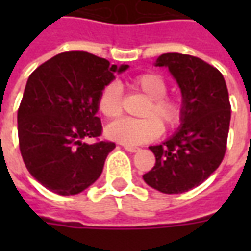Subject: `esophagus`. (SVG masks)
Segmentation results:
<instances>
[{"mask_svg": "<svg viewBox=\"0 0 251 251\" xmlns=\"http://www.w3.org/2000/svg\"><path fill=\"white\" fill-rule=\"evenodd\" d=\"M124 148H125L127 152H131V153H136L140 151V148L137 147H131V145H124Z\"/></svg>", "mask_w": 251, "mask_h": 251, "instance_id": "obj_1", "label": "esophagus"}]
</instances>
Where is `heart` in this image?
Listing matches in <instances>:
<instances>
[{"instance_id":"1","label":"heart","mask_w":251,"mask_h":251,"mask_svg":"<svg viewBox=\"0 0 251 251\" xmlns=\"http://www.w3.org/2000/svg\"><path fill=\"white\" fill-rule=\"evenodd\" d=\"M127 87L147 97V103L140 110L144 118L115 121L106 127V136L125 145H138L156 140L164 129H174L179 125L183 117V104L180 99L167 95V82L161 75L145 72L131 77ZM97 107L99 113L114 120L122 114L121 88L117 83H107L98 95ZM162 124H160L159 122Z\"/></svg>"}]
</instances>
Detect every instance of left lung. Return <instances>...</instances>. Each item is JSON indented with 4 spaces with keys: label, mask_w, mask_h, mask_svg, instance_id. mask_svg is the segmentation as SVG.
<instances>
[{
    "label": "left lung",
    "mask_w": 251,
    "mask_h": 251,
    "mask_svg": "<svg viewBox=\"0 0 251 251\" xmlns=\"http://www.w3.org/2000/svg\"><path fill=\"white\" fill-rule=\"evenodd\" d=\"M156 66L168 67L183 95L179 131L149 147L156 164L142 177L163 194H183L200 185L221 165L231 118L225 77L199 57L164 53Z\"/></svg>",
    "instance_id": "left-lung-1"
}]
</instances>
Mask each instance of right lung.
<instances>
[{
	"mask_svg": "<svg viewBox=\"0 0 251 251\" xmlns=\"http://www.w3.org/2000/svg\"><path fill=\"white\" fill-rule=\"evenodd\" d=\"M127 67L71 51L51 57L30 74L17 111L20 152L29 174L46 188L63 196L76 195L100 176L115 144L88 145L83 140L102 134L98 95L115 71Z\"/></svg>",
	"mask_w": 251,
	"mask_h": 251,
	"instance_id": "right-lung-1",
	"label": "right lung"
}]
</instances>
